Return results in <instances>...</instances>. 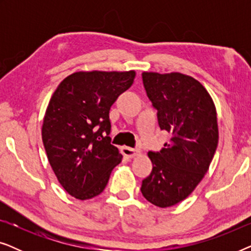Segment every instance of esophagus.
I'll use <instances>...</instances> for the list:
<instances>
[{
  "mask_svg": "<svg viewBox=\"0 0 251 251\" xmlns=\"http://www.w3.org/2000/svg\"><path fill=\"white\" fill-rule=\"evenodd\" d=\"M140 153V151L138 149H131V147H122V154L129 159H131L133 156H137Z\"/></svg>",
  "mask_w": 251,
  "mask_h": 251,
  "instance_id": "1",
  "label": "esophagus"
}]
</instances>
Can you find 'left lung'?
<instances>
[{
	"label": "left lung",
	"mask_w": 251,
	"mask_h": 251,
	"mask_svg": "<svg viewBox=\"0 0 251 251\" xmlns=\"http://www.w3.org/2000/svg\"><path fill=\"white\" fill-rule=\"evenodd\" d=\"M144 88L157 111L161 130L171 142L150 151L152 173L143 180V197L160 208L186 199L207 174L218 144L214 101L195 78L180 73L144 72Z\"/></svg>",
	"instance_id": "8db88e82"
}]
</instances>
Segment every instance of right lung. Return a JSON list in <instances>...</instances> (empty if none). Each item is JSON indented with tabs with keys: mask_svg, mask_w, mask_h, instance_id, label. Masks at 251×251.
<instances>
[{
	"mask_svg": "<svg viewBox=\"0 0 251 251\" xmlns=\"http://www.w3.org/2000/svg\"><path fill=\"white\" fill-rule=\"evenodd\" d=\"M135 72H77L58 85L48 105L42 140L65 191L78 200L97 197L121 162L111 144L109 109L131 87Z\"/></svg>",
	"mask_w": 251,
	"mask_h": 251,
	"instance_id": "add662e5",
	"label": "right lung"
}]
</instances>
